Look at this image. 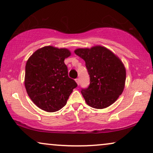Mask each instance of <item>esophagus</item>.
Returning <instances> with one entry per match:
<instances>
[{
	"label": "esophagus",
	"instance_id": "34e87169",
	"mask_svg": "<svg viewBox=\"0 0 153 153\" xmlns=\"http://www.w3.org/2000/svg\"><path fill=\"white\" fill-rule=\"evenodd\" d=\"M75 81H76V82L77 84L79 85V78H77V79H75Z\"/></svg>",
	"mask_w": 153,
	"mask_h": 153
}]
</instances>
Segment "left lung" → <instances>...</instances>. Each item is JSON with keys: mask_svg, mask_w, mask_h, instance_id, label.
<instances>
[{"mask_svg": "<svg viewBox=\"0 0 153 153\" xmlns=\"http://www.w3.org/2000/svg\"><path fill=\"white\" fill-rule=\"evenodd\" d=\"M76 55L85 60L90 84L81 94L91 107L104 108L114 103L124 89L126 71L123 62L111 51L101 46L78 49Z\"/></svg>", "mask_w": 153, "mask_h": 153, "instance_id": "obj_1", "label": "left lung"}]
</instances>
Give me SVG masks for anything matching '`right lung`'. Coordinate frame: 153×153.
<instances>
[{
    "label": "right lung",
    "instance_id": "obj_1",
    "mask_svg": "<svg viewBox=\"0 0 153 153\" xmlns=\"http://www.w3.org/2000/svg\"><path fill=\"white\" fill-rule=\"evenodd\" d=\"M70 56L68 49L48 46L37 50L27 61L25 87L31 100L41 109L57 111L77 87L76 81L68 76L64 62Z\"/></svg>",
    "mask_w": 153,
    "mask_h": 153
}]
</instances>
